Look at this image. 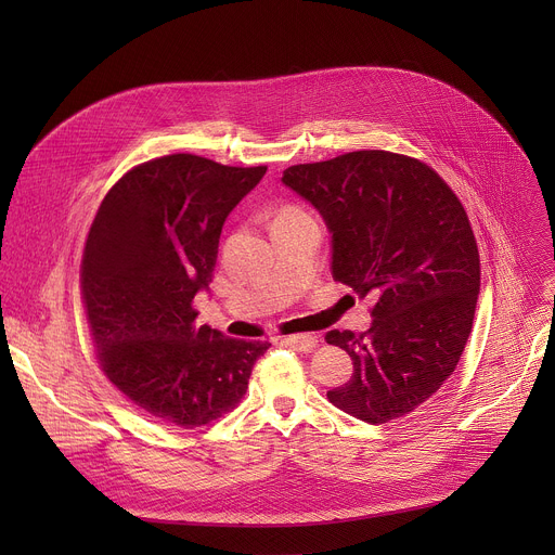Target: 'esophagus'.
Wrapping results in <instances>:
<instances>
[{
	"mask_svg": "<svg viewBox=\"0 0 555 555\" xmlns=\"http://www.w3.org/2000/svg\"><path fill=\"white\" fill-rule=\"evenodd\" d=\"M281 345L292 347V349H296V351H305V353H309V351H313V349H315V345H319V338L311 336V334L285 336V338H281Z\"/></svg>",
	"mask_w": 555,
	"mask_h": 555,
	"instance_id": "obj_1",
	"label": "esophagus"
}]
</instances>
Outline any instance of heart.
I'll list each match as a JSON object with an SVG mask.
<instances>
[{
	"mask_svg": "<svg viewBox=\"0 0 555 555\" xmlns=\"http://www.w3.org/2000/svg\"><path fill=\"white\" fill-rule=\"evenodd\" d=\"M285 212H294V210H285ZM283 215V212H281Z\"/></svg>",
	"mask_w": 555,
	"mask_h": 555,
	"instance_id": "heart-1",
	"label": "heart"
}]
</instances>
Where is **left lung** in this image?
Listing matches in <instances>:
<instances>
[{"instance_id": "obj_1", "label": "left lung", "mask_w": 555, "mask_h": 555, "mask_svg": "<svg viewBox=\"0 0 555 555\" xmlns=\"http://www.w3.org/2000/svg\"><path fill=\"white\" fill-rule=\"evenodd\" d=\"M281 182L321 212L334 281L375 300L364 334L325 336L353 360L330 402L366 424L409 415L452 375L472 332L481 263L461 202L430 167L390 151L296 165Z\"/></svg>"}]
</instances>
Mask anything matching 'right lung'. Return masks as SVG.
<instances>
[{
	"label": "right lung",
	"instance_id": "obj_1",
	"mask_svg": "<svg viewBox=\"0 0 555 555\" xmlns=\"http://www.w3.org/2000/svg\"><path fill=\"white\" fill-rule=\"evenodd\" d=\"M266 167H223L176 153L122 176L90 228L81 287L99 362L146 415L204 426L242 402L268 343L197 325L225 217Z\"/></svg>",
	"mask_w": 555,
	"mask_h": 555
}]
</instances>
